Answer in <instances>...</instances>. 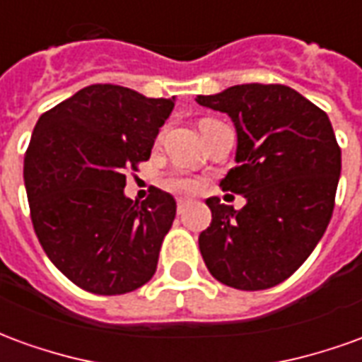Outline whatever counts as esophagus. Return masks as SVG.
Wrapping results in <instances>:
<instances>
[{
  "mask_svg": "<svg viewBox=\"0 0 362 362\" xmlns=\"http://www.w3.org/2000/svg\"><path fill=\"white\" fill-rule=\"evenodd\" d=\"M188 205H189L188 199H178V207H176V209H178V215H182V213L186 211V209H188Z\"/></svg>",
  "mask_w": 362,
  "mask_h": 362,
  "instance_id": "obj_1",
  "label": "esophagus"
}]
</instances>
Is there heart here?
Segmentation results:
<instances>
[{
  "label": "heart",
  "mask_w": 362,
  "mask_h": 362,
  "mask_svg": "<svg viewBox=\"0 0 362 362\" xmlns=\"http://www.w3.org/2000/svg\"><path fill=\"white\" fill-rule=\"evenodd\" d=\"M168 184H170V188L184 189V192H188V189H196L197 186L196 182L189 180V178H173Z\"/></svg>",
  "instance_id": "1"
}]
</instances>
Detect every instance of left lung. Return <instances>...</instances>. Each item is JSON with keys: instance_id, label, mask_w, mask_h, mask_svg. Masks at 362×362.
Masks as SVG:
<instances>
[{"instance_id": "1", "label": "left lung", "mask_w": 362, "mask_h": 362, "mask_svg": "<svg viewBox=\"0 0 362 362\" xmlns=\"http://www.w3.org/2000/svg\"><path fill=\"white\" fill-rule=\"evenodd\" d=\"M197 104L228 114L236 166L223 189L243 194L240 211L209 197L211 225L199 252L223 285L264 291L303 266L334 213L341 149L324 110L285 85H235Z\"/></svg>"}]
</instances>
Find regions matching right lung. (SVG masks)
<instances>
[{"mask_svg":"<svg viewBox=\"0 0 362 362\" xmlns=\"http://www.w3.org/2000/svg\"><path fill=\"white\" fill-rule=\"evenodd\" d=\"M173 98L90 85L38 118L25 155L33 227L54 266L95 295H124L155 275L176 202L126 197V173L151 157Z\"/></svg>","mask_w":362,"mask_h":362,"instance_id":"1","label":"right lung"}]
</instances>
